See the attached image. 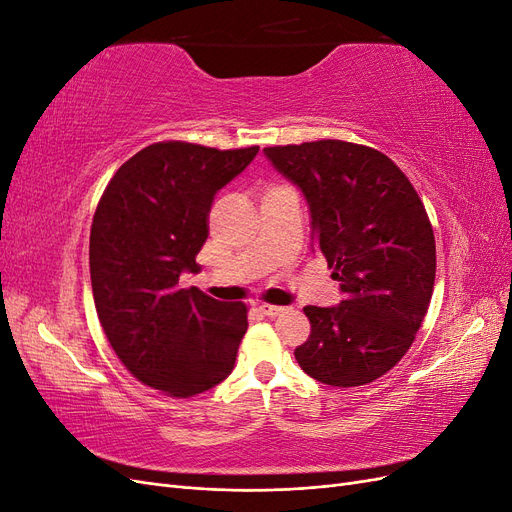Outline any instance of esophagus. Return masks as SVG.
I'll list each match as a JSON object with an SVG mask.
<instances>
[{"mask_svg": "<svg viewBox=\"0 0 512 512\" xmlns=\"http://www.w3.org/2000/svg\"><path fill=\"white\" fill-rule=\"evenodd\" d=\"M260 312L265 314V316H269V318H275V316H282L284 312H286V307H282V305H271V303H260Z\"/></svg>", "mask_w": 512, "mask_h": 512, "instance_id": "1", "label": "esophagus"}]
</instances>
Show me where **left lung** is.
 <instances>
[{"label":"left lung","mask_w":512,"mask_h":512,"mask_svg":"<svg viewBox=\"0 0 512 512\" xmlns=\"http://www.w3.org/2000/svg\"><path fill=\"white\" fill-rule=\"evenodd\" d=\"M303 192L312 245L344 301L303 307L312 324L294 359L331 386H361L393 369L421 329L436 282V239L421 196L382 151L346 141L267 147Z\"/></svg>","instance_id":"8db88e82"}]
</instances>
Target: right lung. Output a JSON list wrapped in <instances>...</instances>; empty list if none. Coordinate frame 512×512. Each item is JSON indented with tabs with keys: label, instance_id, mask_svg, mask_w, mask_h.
<instances>
[{
	"label": "right lung",
	"instance_id": "right-lung-1",
	"mask_svg": "<svg viewBox=\"0 0 512 512\" xmlns=\"http://www.w3.org/2000/svg\"><path fill=\"white\" fill-rule=\"evenodd\" d=\"M258 147L153 143L108 181L89 235V273L102 329L134 378L168 397H192L235 367L247 307L179 288L198 273L213 196Z\"/></svg>",
	"mask_w": 512,
	"mask_h": 512
}]
</instances>
